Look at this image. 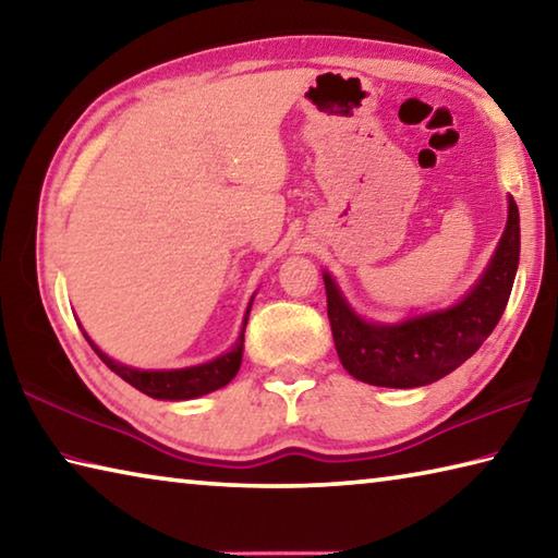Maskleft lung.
<instances>
[{"label": "left lung", "instance_id": "8db88e82", "mask_svg": "<svg viewBox=\"0 0 558 558\" xmlns=\"http://www.w3.org/2000/svg\"><path fill=\"white\" fill-rule=\"evenodd\" d=\"M519 266V209L509 196L502 239L483 278L458 305L440 313L376 325L359 317L325 272L327 317L344 369L354 379L389 389H413L442 379L477 352L502 317Z\"/></svg>", "mask_w": 558, "mask_h": 558}]
</instances>
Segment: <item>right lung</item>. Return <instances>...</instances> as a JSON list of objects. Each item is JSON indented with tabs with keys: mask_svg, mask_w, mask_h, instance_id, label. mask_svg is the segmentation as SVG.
Here are the masks:
<instances>
[{
	"mask_svg": "<svg viewBox=\"0 0 558 558\" xmlns=\"http://www.w3.org/2000/svg\"><path fill=\"white\" fill-rule=\"evenodd\" d=\"M248 313H251V305L245 310L243 329L239 339H235V344L231 347V352L216 356L211 362L199 364V366H186V369H162V372L132 369V366L112 362L108 354H102L100 349L90 342V337L86 332L83 335H86L88 344L96 349V354L106 362L108 369L116 372L120 379H125L130 386H135L137 391L162 401H186V399H196V396L221 389V386L229 384L233 376L239 374L241 356H243V332H245V323H248Z\"/></svg>",
	"mask_w": 558,
	"mask_h": 558,
	"instance_id": "1",
	"label": "right lung"
}]
</instances>
